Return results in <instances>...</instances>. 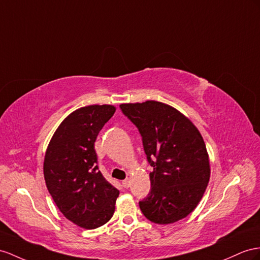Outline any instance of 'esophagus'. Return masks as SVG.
Listing matches in <instances>:
<instances>
[{"mask_svg":"<svg viewBox=\"0 0 260 260\" xmlns=\"http://www.w3.org/2000/svg\"><path fill=\"white\" fill-rule=\"evenodd\" d=\"M122 185H123V187H124L125 189L129 188V185H131V181H129V179H125V180L122 182Z\"/></svg>","mask_w":260,"mask_h":260,"instance_id":"obj_1","label":"esophagus"}]
</instances>
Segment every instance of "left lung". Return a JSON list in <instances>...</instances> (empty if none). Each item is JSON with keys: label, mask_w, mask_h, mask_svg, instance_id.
<instances>
[{"label": "left lung", "mask_w": 260, "mask_h": 260, "mask_svg": "<svg viewBox=\"0 0 260 260\" xmlns=\"http://www.w3.org/2000/svg\"><path fill=\"white\" fill-rule=\"evenodd\" d=\"M119 109L137 127L152 167L151 189L139 201L143 214L157 224L188 216L210 180L209 155L200 132L180 112L160 102L121 104Z\"/></svg>", "instance_id": "1"}]
</instances>
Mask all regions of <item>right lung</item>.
<instances>
[{
  "label": "right lung",
  "instance_id": "add662e5",
  "mask_svg": "<svg viewBox=\"0 0 260 260\" xmlns=\"http://www.w3.org/2000/svg\"><path fill=\"white\" fill-rule=\"evenodd\" d=\"M112 105H90L64 118L45 155L44 176L62 214L86 230L98 229L114 214L118 190L99 170L95 139L113 116Z\"/></svg>",
  "mask_w": 260,
  "mask_h": 260
}]
</instances>
